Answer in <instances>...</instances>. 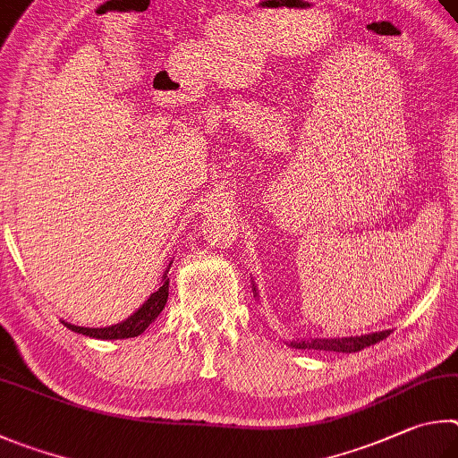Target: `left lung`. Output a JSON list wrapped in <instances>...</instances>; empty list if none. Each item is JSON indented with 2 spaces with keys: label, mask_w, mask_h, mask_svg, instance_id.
<instances>
[{
  "label": "left lung",
  "mask_w": 458,
  "mask_h": 458,
  "mask_svg": "<svg viewBox=\"0 0 458 458\" xmlns=\"http://www.w3.org/2000/svg\"><path fill=\"white\" fill-rule=\"evenodd\" d=\"M253 295L258 298V287L253 284ZM390 330L354 335V338H310V340H292L287 346L295 350H326V352H342V354H354V352L364 350L368 346H374L376 342L388 338Z\"/></svg>",
  "instance_id": "1"
}]
</instances>
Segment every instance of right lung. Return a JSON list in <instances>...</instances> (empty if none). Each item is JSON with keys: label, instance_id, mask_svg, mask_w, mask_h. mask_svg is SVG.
I'll return each instance as SVG.
<instances>
[{"label": "right lung", "instance_id": "1", "mask_svg": "<svg viewBox=\"0 0 458 458\" xmlns=\"http://www.w3.org/2000/svg\"><path fill=\"white\" fill-rule=\"evenodd\" d=\"M168 269H171V263H168L163 279H160V287L148 295V300L142 303V306L134 311L132 316H128L124 322L108 326V327H84V326H74L70 322H60L68 327V330L88 335V338L96 340H124V338H136L140 335L147 327L155 322L160 311L165 310L166 300H168Z\"/></svg>", "mask_w": 458, "mask_h": 458}]
</instances>
